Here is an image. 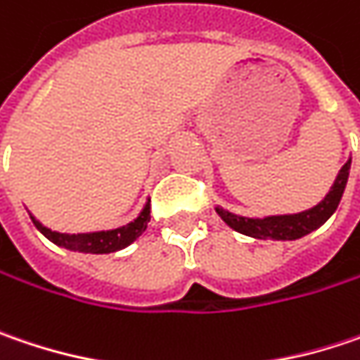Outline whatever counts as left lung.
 Returning a JSON list of instances; mask_svg holds the SVG:
<instances>
[{
	"label": "left lung",
	"instance_id": "left-lung-1",
	"mask_svg": "<svg viewBox=\"0 0 360 360\" xmlns=\"http://www.w3.org/2000/svg\"><path fill=\"white\" fill-rule=\"evenodd\" d=\"M348 174H350V160L340 167L330 193L326 194L316 207L301 211V213L269 215V217H242V215H236V213L221 209V207H215V211L231 229H236L244 236H250V238L281 240V242L299 240V238L316 231L318 227H321L328 219L334 215V211L338 209V202L345 194V188H347Z\"/></svg>",
	"mask_w": 360,
	"mask_h": 360
}]
</instances>
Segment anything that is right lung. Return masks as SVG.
Listing matches in <instances>:
<instances>
[{"label": "right lung", "mask_w": 360, "mask_h": 360, "mask_svg": "<svg viewBox=\"0 0 360 360\" xmlns=\"http://www.w3.org/2000/svg\"><path fill=\"white\" fill-rule=\"evenodd\" d=\"M151 207L149 200L145 202L141 209L139 217L133 219L131 223L116 227V229H106V231H90V233H61V231H53L49 227H44L39 219L32 217V223L37 225L40 233L51 240L53 244L73 250V252H84V254H110V252H118L127 245H131L143 231L147 229V221L151 219Z\"/></svg>", "instance_id": "1"}]
</instances>
